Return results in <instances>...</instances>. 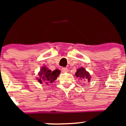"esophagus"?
<instances>
[{
  "mask_svg": "<svg viewBox=\"0 0 126 126\" xmlns=\"http://www.w3.org/2000/svg\"><path fill=\"white\" fill-rule=\"evenodd\" d=\"M61 70H62V72H67V71H68V68H64V67H63V68H62Z\"/></svg>",
  "mask_w": 126,
  "mask_h": 126,
  "instance_id": "obj_1",
  "label": "esophagus"
}]
</instances>
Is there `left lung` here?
Instances as JSON below:
<instances>
[{
    "instance_id": "left-lung-1",
    "label": "left lung",
    "mask_w": 126,
    "mask_h": 126,
    "mask_svg": "<svg viewBox=\"0 0 126 126\" xmlns=\"http://www.w3.org/2000/svg\"><path fill=\"white\" fill-rule=\"evenodd\" d=\"M76 76H77V77H79L81 80H88V82H90V79H91V76L89 72H87L83 68H80L77 69Z\"/></svg>"
}]
</instances>
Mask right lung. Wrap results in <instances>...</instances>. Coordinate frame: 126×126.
Instances as JSON below:
<instances>
[{"instance_id":"obj_1","label":"right lung","mask_w":126,"mask_h":126,"mask_svg":"<svg viewBox=\"0 0 126 126\" xmlns=\"http://www.w3.org/2000/svg\"><path fill=\"white\" fill-rule=\"evenodd\" d=\"M60 71L58 69L52 71L46 67L43 66L41 69L40 72H39V78L37 79L39 83H44V84L52 83L54 81L57 79V77L59 76Z\"/></svg>"}]
</instances>
